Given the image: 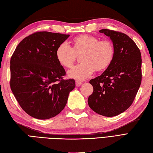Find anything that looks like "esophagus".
<instances>
[{"label":"esophagus","mask_w":153,"mask_h":153,"mask_svg":"<svg viewBox=\"0 0 153 153\" xmlns=\"http://www.w3.org/2000/svg\"><path fill=\"white\" fill-rule=\"evenodd\" d=\"M76 86H77V87H79V86H80L81 85V84H82V82H80V81H76Z\"/></svg>","instance_id":"esophagus-1"}]
</instances>
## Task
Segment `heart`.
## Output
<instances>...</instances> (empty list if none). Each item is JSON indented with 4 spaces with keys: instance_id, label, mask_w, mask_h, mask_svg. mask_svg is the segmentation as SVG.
<instances>
[{
    "instance_id": "heart-1",
    "label": "heart",
    "mask_w": 153,
    "mask_h": 153,
    "mask_svg": "<svg viewBox=\"0 0 153 153\" xmlns=\"http://www.w3.org/2000/svg\"><path fill=\"white\" fill-rule=\"evenodd\" d=\"M73 48L64 42L58 47L56 57L59 64L65 68L72 66L75 54L82 53L80 62L82 64L74 66L68 71L71 79L84 80L90 77L95 69H106L112 62L114 48L110 41L99 39L94 36L82 35L72 41Z\"/></svg>"
}]
</instances>
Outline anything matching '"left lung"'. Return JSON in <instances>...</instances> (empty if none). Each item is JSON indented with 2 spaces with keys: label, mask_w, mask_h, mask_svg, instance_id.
<instances>
[{
  "label": "left lung",
  "mask_w": 153,
  "mask_h": 153,
  "mask_svg": "<svg viewBox=\"0 0 153 153\" xmlns=\"http://www.w3.org/2000/svg\"><path fill=\"white\" fill-rule=\"evenodd\" d=\"M99 32L110 37L114 56L100 76L89 81L94 92L89 96V106L95 112L113 117L131 106L141 82V56L134 42L125 33L108 29Z\"/></svg>",
  "instance_id": "obj_1"
}]
</instances>
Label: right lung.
Here are the masks:
<instances>
[{"mask_svg":"<svg viewBox=\"0 0 153 153\" xmlns=\"http://www.w3.org/2000/svg\"><path fill=\"white\" fill-rule=\"evenodd\" d=\"M69 35L39 32L19 43L10 60V87L26 113L39 120L53 117L63 110L73 79L64 80V68L56 51Z\"/></svg>","mask_w":153,"mask_h":153,"instance_id":"1","label":"right lung"}]
</instances>
